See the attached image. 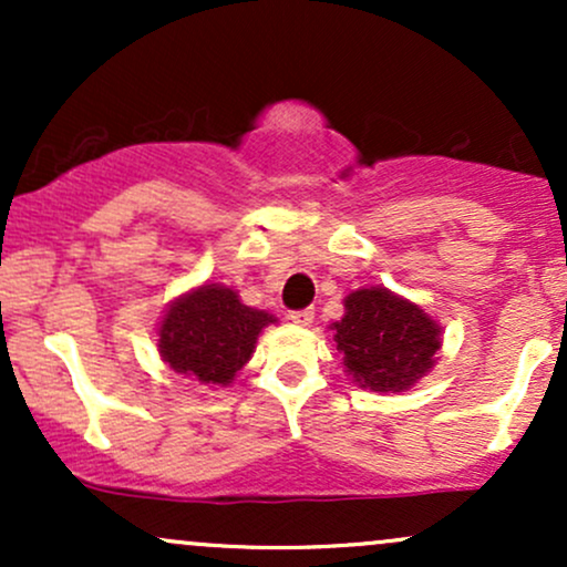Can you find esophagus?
<instances>
[{"label":"esophagus","instance_id":"34e87169","mask_svg":"<svg viewBox=\"0 0 567 567\" xmlns=\"http://www.w3.org/2000/svg\"><path fill=\"white\" fill-rule=\"evenodd\" d=\"M288 320H290L292 324H301V328H306V324L315 322V311H311V309H298V311H290Z\"/></svg>","mask_w":567,"mask_h":567}]
</instances>
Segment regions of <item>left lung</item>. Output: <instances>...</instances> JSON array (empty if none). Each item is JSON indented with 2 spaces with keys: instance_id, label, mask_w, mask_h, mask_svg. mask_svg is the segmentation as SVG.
Returning a JSON list of instances; mask_svg holds the SVG:
<instances>
[{
  "instance_id": "obj_1",
  "label": "left lung",
  "mask_w": 567,
  "mask_h": 567,
  "mask_svg": "<svg viewBox=\"0 0 567 567\" xmlns=\"http://www.w3.org/2000/svg\"><path fill=\"white\" fill-rule=\"evenodd\" d=\"M343 317L330 324L347 373L370 392H408L434 368L442 328L419 303L386 288L343 298Z\"/></svg>"
}]
</instances>
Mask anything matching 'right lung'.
Returning a JSON list of instances; mask_svg holds the SVG:
<instances>
[{"label": "right lung", "mask_w": 567, "mask_h": 567, "mask_svg": "<svg viewBox=\"0 0 567 567\" xmlns=\"http://www.w3.org/2000/svg\"><path fill=\"white\" fill-rule=\"evenodd\" d=\"M271 322L277 320L269 311L245 306L226 285H199L175 298L162 317L159 357L205 386H229Z\"/></svg>", "instance_id": "obj_1"}]
</instances>
